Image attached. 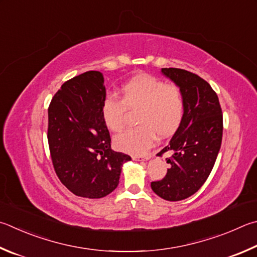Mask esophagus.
Masks as SVG:
<instances>
[{"label": "esophagus", "mask_w": 257, "mask_h": 257, "mask_svg": "<svg viewBox=\"0 0 257 257\" xmlns=\"http://www.w3.org/2000/svg\"><path fill=\"white\" fill-rule=\"evenodd\" d=\"M149 158H151V155H147V156H133V160L134 161H148Z\"/></svg>", "instance_id": "1"}]
</instances>
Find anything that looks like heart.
I'll return each instance as SVG.
<instances>
[{
  "label": "heart",
  "mask_w": 257,
  "mask_h": 257,
  "mask_svg": "<svg viewBox=\"0 0 257 257\" xmlns=\"http://www.w3.org/2000/svg\"><path fill=\"white\" fill-rule=\"evenodd\" d=\"M121 100L111 94L102 103L104 124L111 132L123 127L125 110L137 109L136 127L125 129L114 137L116 149L142 155L155 138L169 137L180 127L184 113V99L181 88L174 83H163L160 78L141 75L133 78L120 90Z\"/></svg>",
  "instance_id": "1"
}]
</instances>
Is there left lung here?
<instances>
[{
	"label": "left lung",
	"instance_id": "8db88e82",
	"mask_svg": "<svg viewBox=\"0 0 257 257\" xmlns=\"http://www.w3.org/2000/svg\"><path fill=\"white\" fill-rule=\"evenodd\" d=\"M181 88L184 113L170 144L157 155L172 152L171 165L152 190L167 201H180L201 188L211 173L222 139V112L217 93L197 74L181 68H162Z\"/></svg>",
	"mask_w": 257,
	"mask_h": 257
}]
</instances>
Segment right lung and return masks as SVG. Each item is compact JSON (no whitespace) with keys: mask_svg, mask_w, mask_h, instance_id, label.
I'll return each mask as SVG.
<instances>
[{"mask_svg":"<svg viewBox=\"0 0 257 257\" xmlns=\"http://www.w3.org/2000/svg\"><path fill=\"white\" fill-rule=\"evenodd\" d=\"M102 73L90 71L65 82L48 108V144L60 182L75 195L100 199L118 186L129 155L111 149L102 119Z\"/></svg>","mask_w":257,"mask_h":257,"instance_id":"right-lung-1","label":"right lung"}]
</instances>
